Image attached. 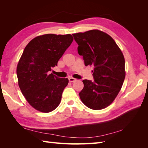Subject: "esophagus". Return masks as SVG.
Returning <instances> with one entry per match:
<instances>
[{
	"label": "esophagus",
	"instance_id": "1",
	"mask_svg": "<svg viewBox=\"0 0 148 148\" xmlns=\"http://www.w3.org/2000/svg\"><path fill=\"white\" fill-rule=\"evenodd\" d=\"M69 82H71V83H74V82H75L76 81H77V79H75V78H69Z\"/></svg>",
	"mask_w": 148,
	"mask_h": 148
}]
</instances>
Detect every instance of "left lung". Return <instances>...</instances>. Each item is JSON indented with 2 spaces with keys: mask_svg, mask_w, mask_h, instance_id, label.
Here are the masks:
<instances>
[{
  "mask_svg": "<svg viewBox=\"0 0 148 148\" xmlns=\"http://www.w3.org/2000/svg\"><path fill=\"white\" fill-rule=\"evenodd\" d=\"M78 52L86 66L94 67V82L84 79L79 93L83 104L93 110L110 105L118 95L125 78V59L113 38L98 29L73 34Z\"/></svg>",
  "mask_w": 148,
  "mask_h": 148,
  "instance_id": "1",
  "label": "left lung"
}]
</instances>
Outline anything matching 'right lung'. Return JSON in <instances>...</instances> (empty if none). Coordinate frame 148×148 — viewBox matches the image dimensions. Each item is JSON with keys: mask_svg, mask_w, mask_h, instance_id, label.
I'll return each mask as SVG.
<instances>
[{"mask_svg": "<svg viewBox=\"0 0 148 148\" xmlns=\"http://www.w3.org/2000/svg\"><path fill=\"white\" fill-rule=\"evenodd\" d=\"M70 34H46L27 44L16 67L18 83L25 99L33 108L44 113L60 104L68 78L49 74L72 42Z\"/></svg>", "mask_w": 148, "mask_h": 148, "instance_id": "1", "label": "right lung"}]
</instances>
